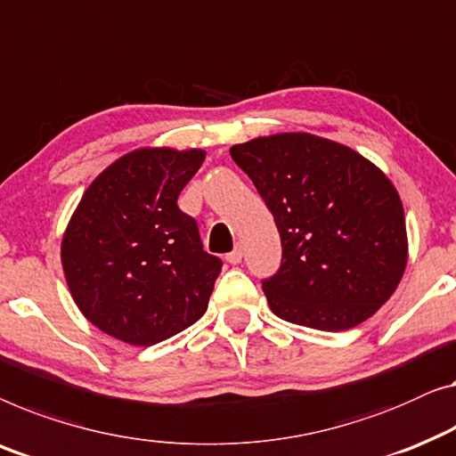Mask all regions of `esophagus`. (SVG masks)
Segmentation results:
<instances>
[{
	"instance_id": "34e87169",
	"label": "esophagus",
	"mask_w": 456,
	"mask_h": 456,
	"mask_svg": "<svg viewBox=\"0 0 456 456\" xmlns=\"http://www.w3.org/2000/svg\"><path fill=\"white\" fill-rule=\"evenodd\" d=\"M242 256H244V247H242V244H236L232 253L226 255V261L232 263V265H236V263L242 261Z\"/></svg>"
}]
</instances>
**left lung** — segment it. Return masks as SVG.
Here are the masks:
<instances>
[{
	"mask_svg": "<svg viewBox=\"0 0 456 456\" xmlns=\"http://www.w3.org/2000/svg\"><path fill=\"white\" fill-rule=\"evenodd\" d=\"M230 156L273 214L281 267L263 280L273 314L319 331H346L379 310L407 265L403 203L358 151L313 134L236 143Z\"/></svg>",
	"mask_w": 456,
	"mask_h": 456,
	"instance_id": "1",
	"label": "left lung"
}]
</instances>
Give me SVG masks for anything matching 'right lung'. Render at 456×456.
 Returning <instances> with one entry per match:
<instances>
[{
    "instance_id": "add662e5",
    "label": "right lung",
    "mask_w": 456,
    "mask_h": 456,
    "mask_svg": "<svg viewBox=\"0 0 456 456\" xmlns=\"http://www.w3.org/2000/svg\"><path fill=\"white\" fill-rule=\"evenodd\" d=\"M206 151L140 148L84 191L61 240L71 298L92 325L129 346L173 338L208 310L222 261L176 200Z\"/></svg>"
}]
</instances>
